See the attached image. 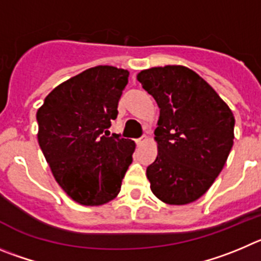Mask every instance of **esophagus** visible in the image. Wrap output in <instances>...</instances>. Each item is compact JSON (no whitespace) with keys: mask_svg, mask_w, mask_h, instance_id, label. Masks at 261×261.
Masks as SVG:
<instances>
[{"mask_svg":"<svg viewBox=\"0 0 261 261\" xmlns=\"http://www.w3.org/2000/svg\"><path fill=\"white\" fill-rule=\"evenodd\" d=\"M147 142H148L147 136H142L140 139H136V145H138V147H140V145L145 144V143H147Z\"/></svg>","mask_w":261,"mask_h":261,"instance_id":"esophagus-1","label":"esophagus"}]
</instances>
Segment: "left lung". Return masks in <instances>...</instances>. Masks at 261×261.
I'll use <instances>...</instances> for the list:
<instances>
[{"label": "left lung", "mask_w": 261, "mask_h": 261, "mask_svg": "<svg viewBox=\"0 0 261 261\" xmlns=\"http://www.w3.org/2000/svg\"><path fill=\"white\" fill-rule=\"evenodd\" d=\"M136 78L160 108L157 157L147 168L152 192L170 205L198 200L221 173L233 147V112L186 66L151 67Z\"/></svg>", "instance_id": "1"}]
</instances>
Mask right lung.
Segmentation results:
<instances>
[{
	"instance_id": "right-lung-1",
	"label": "right lung",
	"mask_w": 261,
	"mask_h": 261,
	"mask_svg": "<svg viewBox=\"0 0 261 261\" xmlns=\"http://www.w3.org/2000/svg\"><path fill=\"white\" fill-rule=\"evenodd\" d=\"M127 82L125 69L91 67L56 87L37 110V140L51 174L82 205L113 200L133 163L135 143L107 134Z\"/></svg>"
}]
</instances>
